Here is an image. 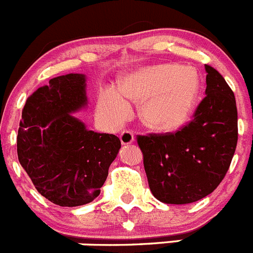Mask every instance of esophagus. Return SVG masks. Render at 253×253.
Wrapping results in <instances>:
<instances>
[{
  "mask_svg": "<svg viewBox=\"0 0 253 253\" xmlns=\"http://www.w3.org/2000/svg\"><path fill=\"white\" fill-rule=\"evenodd\" d=\"M120 140H121L122 145H129L134 141V134L131 131H122L120 134Z\"/></svg>",
  "mask_w": 253,
  "mask_h": 253,
  "instance_id": "esophagus-1",
  "label": "esophagus"
}]
</instances>
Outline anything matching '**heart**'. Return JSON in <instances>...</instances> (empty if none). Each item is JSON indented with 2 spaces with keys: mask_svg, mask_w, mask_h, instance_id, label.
<instances>
[{
  "mask_svg": "<svg viewBox=\"0 0 253 253\" xmlns=\"http://www.w3.org/2000/svg\"><path fill=\"white\" fill-rule=\"evenodd\" d=\"M200 92V79L193 68L173 63L148 66L128 73L121 91L105 89L100 110L106 119L119 124L129 113L126 97L141 103L143 124L157 131H173L187 122Z\"/></svg>",
  "mask_w": 253,
  "mask_h": 253,
  "instance_id": "heart-1",
  "label": "heart"
}]
</instances>
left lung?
Segmentation results:
<instances>
[{"label": "left lung", "mask_w": 253, "mask_h": 253, "mask_svg": "<svg viewBox=\"0 0 253 253\" xmlns=\"http://www.w3.org/2000/svg\"><path fill=\"white\" fill-rule=\"evenodd\" d=\"M205 70L206 96L192 121L176 132L137 136L150 190L164 204H192L213 192L235 155V94L218 71Z\"/></svg>", "instance_id": "obj_1"}]
</instances>
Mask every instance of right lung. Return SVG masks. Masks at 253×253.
I'll list each match as a JSON object with an SVG mask.
<instances>
[{"instance_id":"add662e5","label":"right lung","mask_w":253,"mask_h":253,"mask_svg":"<svg viewBox=\"0 0 253 253\" xmlns=\"http://www.w3.org/2000/svg\"><path fill=\"white\" fill-rule=\"evenodd\" d=\"M86 105V76L68 73L40 87L22 111L18 161L36 190L58 206L93 201L121 148L117 136L88 131L72 115Z\"/></svg>"}]
</instances>
